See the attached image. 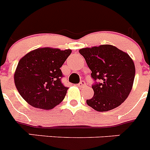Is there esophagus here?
<instances>
[{
	"label": "esophagus",
	"mask_w": 150,
	"mask_h": 150,
	"mask_svg": "<svg viewBox=\"0 0 150 150\" xmlns=\"http://www.w3.org/2000/svg\"><path fill=\"white\" fill-rule=\"evenodd\" d=\"M86 86H87V84L84 81H81L79 84H78V87H79V88H85Z\"/></svg>",
	"instance_id": "34e87169"
}]
</instances>
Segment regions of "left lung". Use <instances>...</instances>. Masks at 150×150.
Masks as SVG:
<instances>
[{"instance_id":"obj_1","label":"left lung","mask_w":150,"mask_h":150,"mask_svg":"<svg viewBox=\"0 0 150 150\" xmlns=\"http://www.w3.org/2000/svg\"><path fill=\"white\" fill-rule=\"evenodd\" d=\"M84 57L95 81L94 94L87 104L96 111L106 112L118 107L128 97L134 84L135 66L130 56L116 47L104 44L82 48ZM100 80V83L96 81Z\"/></svg>"}]
</instances>
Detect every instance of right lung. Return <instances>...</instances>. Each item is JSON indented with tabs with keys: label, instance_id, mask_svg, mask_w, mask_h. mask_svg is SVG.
Returning <instances> with one entry per match:
<instances>
[{
	"label": "right lung",
	"instance_id": "obj_1",
	"mask_svg": "<svg viewBox=\"0 0 150 150\" xmlns=\"http://www.w3.org/2000/svg\"><path fill=\"white\" fill-rule=\"evenodd\" d=\"M71 50L43 47L29 52L19 60L14 82L19 94L33 107L51 109L62 102L68 88L61 82L60 67Z\"/></svg>",
	"mask_w": 150,
	"mask_h": 150
}]
</instances>
